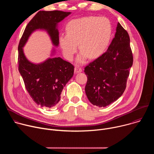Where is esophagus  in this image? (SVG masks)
<instances>
[{
  "label": "esophagus",
  "mask_w": 154,
  "mask_h": 154,
  "mask_svg": "<svg viewBox=\"0 0 154 154\" xmlns=\"http://www.w3.org/2000/svg\"><path fill=\"white\" fill-rule=\"evenodd\" d=\"M74 70H75V74H77L79 72H81L82 71V68H80V66H79V65H76L75 66Z\"/></svg>",
  "instance_id": "1"
}]
</instances>
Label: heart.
Returning <instances> with one entry per match:
<instances>
[{
  "label": "heart",
  "mask_w": 154,
  "mask_h": 154,
  "mask_svg": "<svg viewBox=\"0 0 154 154\" xmlns=\"http://www.w3.org/2000/svg\"><path fill=\"white\" fill-rule=\"evenodd\" d=\"M67 33L60 35L59 42L65 58L71 60L77 49L82 51L77 57L83 63L88 56L96 58L107 48L110 41L112 27L105 17L87 16L70 20L66 25Z\"/></svg>",
  "instance_id": "b5f03b06"
}]
</instances>
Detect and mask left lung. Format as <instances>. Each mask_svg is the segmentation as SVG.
Wrapping results in <instances>:
<instances>
[{"instance_id": "1", "label": "left lung", "mask_w": 154, "mask_h": 154, "mask_svg": "<svg viewBox=\"0 0 154 154\" xmlns=\"http://www.w3.org/2000/svg\"><path fill=\"white\" fill-rule=\"evenodd\" d=\"M116 31L106 52L85 68L86 96L99 107L109 105L122 96L133 64L127 32L119 23Z\"/></svg>"}]
</instances>
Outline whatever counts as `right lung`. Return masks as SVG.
<instances>
[{
	"label": "right lung",
	"mask_w": 154,
	"mask_h": 154,
	"mask_svg": "<svg viewBox=\"0 0 154 154\" xmlns=\"http://www.w3.org/2000/svg\"><path fill=\"white\" fill-rule=\"evenodd\" d=\"M71 13L58 10L39 11L26 26L19 41V71L29 95L42 107L50 108L58 103L64 86L74 75V67L60 57L49 58L38 64L32 63L26 58L23 48L29 36L36 30L47 32L53 45L58 46V24ZM55 52V50L53 49L51 55Z\"/></svg>",
	"instance_id": "add662e5"
}]
</instances>
